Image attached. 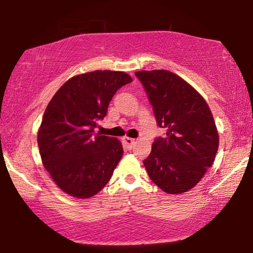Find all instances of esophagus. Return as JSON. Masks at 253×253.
Returning <instances> with one entry per match:
<instances>
[{"instance_id": "esophagus-1", "label": "esophagus", "mask_w": 253, "mask_h": 253, "mask_svg": "<svg viewBox=\"0 0 253 253\" xmlns=\"http://www.w3.org/2000/svg\"><path fill=\"white\" fill-rule=\"evenodd\" d=\"M122 140H123L124 145H126L127 148H132L134 143H136V140L132 139V138H129V137H123Z\"/></svg>"}]
</instances>
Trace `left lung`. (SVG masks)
<instances>
[{
    "label": "left lung",
    "mask_w": 253,
    "mask_h": 253,
    "mask_svg": "<svg viewBox=\"0 0 253 253\" xmlns=\"http://www.w3.org/2000/svg\"><path fill=\"white\" fill-rule=\"evenodd\" d=\"M165 138L152 144L144 166L162 191L178 195L198 184L213 165L219 134L205 99L168 70L137 71Z\"/></svg>",
    "instance_id": "obj_1"
}]
</instances>
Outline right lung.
<instances>
[{
    "label": "right lung",
    "instance_id": "obj_1",
    "mask_svg": "<svg viewBox=\"0 0 253 253\" xmlns=\"http://www.w3.org/2000/svg\"><path fill=\"white\" fill-rule=\"evenodd\" d=\"M131 82L123 71L86 72L65 82L48 103L38 145L43 167L67 195L89 198L112 177L123 155L122 143L93 132L117 89Z\"/></svg>",
    "mask_w": 253,
    "mask_h": 253
}]
</instances>
